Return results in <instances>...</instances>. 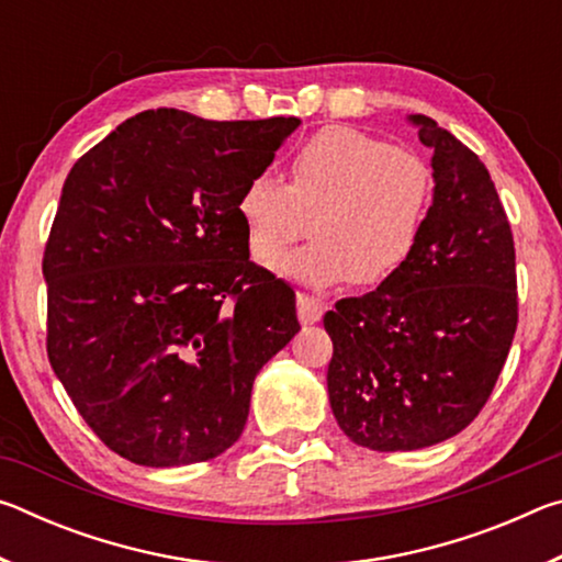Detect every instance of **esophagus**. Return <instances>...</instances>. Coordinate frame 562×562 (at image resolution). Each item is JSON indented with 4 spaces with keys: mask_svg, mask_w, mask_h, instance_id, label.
<instances>
[{
    "mask_svg": "<svg viewBox=\"0 0 562 562\" xmlns=\"http://www.w3.org/2000/svg\"><path fill=\"white\" fill-rule=\"evenodd\" d=\"M325 315V302L307 292H297V317L302 325H315Z\"/></svg>",
    "mask_w": 562,
    "mask_h": 562,
    "instance_id": "1",
    "label": "esophagus"
}]
</instances>
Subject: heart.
<instances>
[{
    "label": "heart",
    "mask_w": 562,
    "mask_h": 562,
    "mask_svg": "<svg viewBox=\"0 0 562 562\" xmlns=\"http://www.w3.org/2000/svg\"><path fill=\"white\" fill-rule=\"evenodd\" d=\"M434 195L422 158L382 138L335 126L312 136L290 164V186L252 176L235 201L247 252L274 265L307 235L315 243L282 262L300 282L351 280L376 290L402 272L422 245Z\"/></svg>",
    "instance_id": "obj_1"
}]
</instances>
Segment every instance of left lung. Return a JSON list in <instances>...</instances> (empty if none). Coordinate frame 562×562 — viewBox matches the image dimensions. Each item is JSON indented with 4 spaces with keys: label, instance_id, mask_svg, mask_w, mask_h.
<instances>
[{
    "label": "left lung",
    "instance_id": "obj_1",
    "mask_svg": "<svg viewBox=\"0 0 562 562\" xmlns=\"http://www.w3.org/2000/svg\"><path fill=\"white\" fill-rule=\"evenodd\" d=\"M434 203L412 262L392 282L325 315L329 404L372 451L451 439L486 406L518 327L516 247L488 168L429 116Z\"/></svg>",
    "mask_w": 562,
    "mask_h": 562
}]
</instances>
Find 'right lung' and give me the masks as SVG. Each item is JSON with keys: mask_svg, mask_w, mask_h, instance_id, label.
Masks as SVG:
<instances>
[{"mask_svg": "<svg viewBox=\"0 0 562 562\" xmlns=\"http://www.w3.org/2000/svg\"><path fill=\"white\" fill-rule=\"evenodd\" d=\"M297 126L144 111L66 176L42 262L46 355L123 459L168 469L231 449L255 376L300 331L294 290L247 260L235 215Z\"/></svg>", "mask_w": 562, "mask_h": 562, "instance_id": "right-lung-1", "label": "right lung"}]
</instances>
